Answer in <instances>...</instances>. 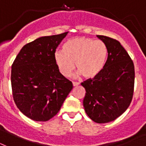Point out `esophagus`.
Returning <instances> with one entry per match:
<instances>
[{"label": "esophagus", "mask_w": 146, "mask_h": 146, "mask_svg": "<svg viewBox=\"0 0 146 146\" xmlns=\"http://www.w3.org/2000/svg\"><path fill=\"white\" fill-rule=\"evenodd\" d=\"M72 84H73V86H78V85H79V83L77 82H72Z\"/></svg>", "instance_id": "obj_1"}]
</instances>
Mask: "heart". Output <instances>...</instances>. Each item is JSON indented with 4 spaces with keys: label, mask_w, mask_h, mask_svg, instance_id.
Here are the masks:
<instances>
[{
    "label": "heart",
    "mask_w": 146,
    "mask_h": 146,
    "mask_svg": "<svg viewBox=\"0 0 146 146\" xmlns=\"http://www.w3.org/2000/svg\"><path fill=\"white\" fill-rule=\"evenodd\" d=\"M108 48L102 40L87 37H76L67 40L63 51L54 53V61L64 76H69L76 67L88 79L98 77L106 67Z\"/></svg>",
    "instance_id": "heart-1"
}]
</instances>
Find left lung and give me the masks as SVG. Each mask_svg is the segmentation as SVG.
Returning a JSON list of instances; mask_svg holds the SVG:
<instances>
[{"label":"left lung","instance_id":"8db88e82","mask_svg":"<svg viewBox=\"0 0 146 146\" xmlns=\"http://www.w3.org/2000/svg\"><path fill=\"white\" fill-rule=\"evenodd\" d=\"M97 37L108 48V59L98 77L81 84L86 91L83 106L92 121L107 123L114 121L129 108L134 92L135 68L119 41L106 36Z\"/></svg>","mask_w":146,"mask_h":146}]
</instances>
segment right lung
<instances>
[{"label": "right lung", "mask_w": 146, "mask_h": 146, "mask_svg": "<svg viewBox=\"0 0 146 146\" xmlns=\"http://www.w3.org/2000/svg\"><path fill=\"white\" fill-rule=\"evenodd\" d=\"M68 33L37 38L25 44L13 62L14 101L19 110L34 121L53 118L73 88L54 61L57 47Z\"/></svg>", "instance_id": "right-lung-1"}]
</instances>
